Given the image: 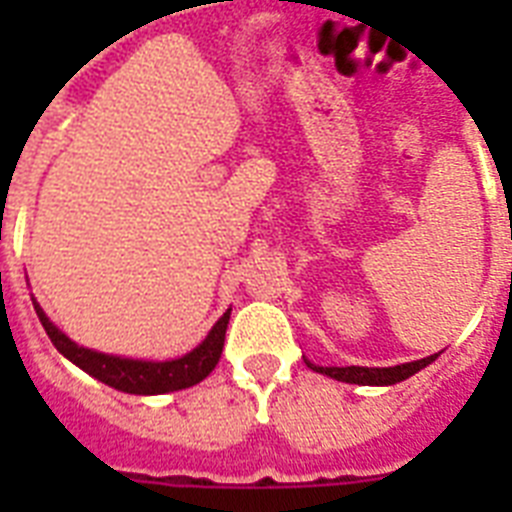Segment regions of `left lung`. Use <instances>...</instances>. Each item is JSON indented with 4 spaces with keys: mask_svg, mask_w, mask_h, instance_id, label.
<instances>
[{
    "mask_svg": "<svg viewBox=\"0 0 512 512\" xmlns=\"http://www.w3.org/2000/svg\"><path fill=\"white\" fill-rule=\"evenodd\" d=\"M436 358L438 353H433V356H425L420 361H406V364L398 366H316L308 358H305V364L311 366L313 372L327 374L332 380L350 382V385H396V382L409 380L412 374L433 364Z\"/></svg>",
    "mask_w": 512,
    "mask_h": 512,
    "instance_id": "8db88e82",
    "label": "left lung"
}]
</instances>
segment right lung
Masks as SVG:
<instances>
[{"label":"right lung","mask_w":512,"mask_h":512,"mask_svg":"<svg viewBox=\"0 0 512 512\" xmlns=\"http://www.w3.org/2000/svg\"><path fill=\"white\" fill-rule=\"evenodd\" d=\"M34 300V297H31ZM34 311L42 321L44 332L52 340V345L63 353V356L76 364L82 372H87L95 380L106 382L111 388L132 393V396H159V393H172V390L191 388L201 382L220 361L225 342V329L231 319V308L217 319V324L209 329V335L180 358L172 361H143V358H124L111 356V353H100V350L84 348L74 342L66 332H60L50 321V316L42 311V305L34 300Z\"/></svg>","instance_id":"right-lung-1"}]
</instances>
